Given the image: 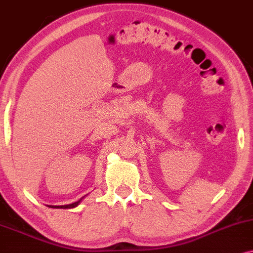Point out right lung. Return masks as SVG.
I'll return each instance as SVG.
<instances>
[{
  "instance_id": "obj_1",
  "label": "right lung",
  "mask_w": 253,
  "mask_h": 253,
  "mask_svg": "<svg viewBox=\"0 0 253 253\" xmlns=\"http://www.w3.org/2000/svg\"><path fill=\"white\" fill-rule=\"evenodd\" d=\"M81 200H82V198H81V199H79L78 202H75V203H73V204H69V205H62V206H49V208H54V209H73V208H75V206H78L79 204H80Z\"/></svg>"
}]
</instances>
